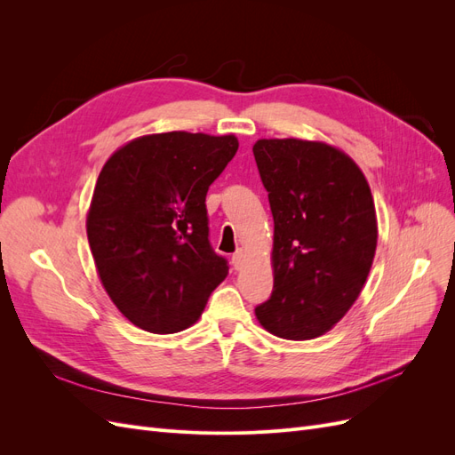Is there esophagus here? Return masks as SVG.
<instances>
[{
  "label": "esophagus",
  "mask_w": 455,
  "mask_h": 455,
  "mask_svg": "<svg viewBox=\"0 0 455 455\" xmlns=\"http://www.w3.org/2000/svg\"><path fill=\"white\" fill-rule=\"evenodd\" d=\"M231 264H233V267H235V269H241L243 264H244V252L237 251L235 254H233L231 256Z\"/></svg>",
  "instance_id": "1"
}]
</instances>
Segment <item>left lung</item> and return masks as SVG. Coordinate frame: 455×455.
<instances>
[{"label":"left lung","instance_id":"1","mask_svg":"<svg viewBox=\"0 0 455 455\" xmlns=\"http://www.w3.org/2000/svg\"><path fill=\"white\" fill-rule=\"evenodd\" d=\"M273 214V292L254 311L284 339L328 332L359 298L374 261V199L356 163L298 139L252 148Z\"/></svg>","mask_w":455,"mask_h":455}]
</instances>
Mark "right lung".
<instances>
[{"label":"right lung","mask_w":455,"mask_h":455,"mask_svg":"<svg viewBox=\"0 0 455 455\" xmlns=\"http://www.w3.org/2000/svg\"><path fill=\"white\" fill-rule=\"evenodd\" d=\"M237 148L233 134L161 132L119 148L102 167L87 214L91 252L108 296L146 332L194 324L228 277L204 199Z\"/></svg>","instance_id":"obj_1"}]
</instances>
